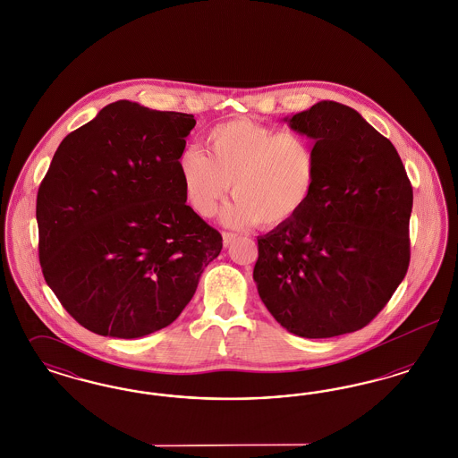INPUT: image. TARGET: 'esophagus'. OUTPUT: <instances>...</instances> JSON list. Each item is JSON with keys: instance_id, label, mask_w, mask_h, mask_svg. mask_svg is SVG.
I'll list each match as a JSON object with an SVG mask.
<instances>
[{"instance_id": "esophagus-1", "label": "esophagus", "mask_w": 458, "mask_h": 458, "mask_svg": "<svg viewBox=\"0 0 458 458\" xmlns=\"http://www.w3.org/2000/svg\"><path fill=\"white\" fill-rule=\"evenodd\" d=\"M235 233H223V243H225V247H228L233 240H235Z\"/></svg>"}]
</instances>
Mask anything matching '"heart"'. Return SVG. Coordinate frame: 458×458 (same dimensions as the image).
I'll return each instance as SVG.
<instances>
[{
	"label": "heart",
	"instance_id": "heart-1",
	"mask_svg": "<svg viewBox=\"0 0 458 458\" xmlns=\"http://www.w3.org/2000/svg\"><path fill=\"white\" fill-rule=\"evenodd\" d=\"M204 148L206 153L183 149L176 159L183 196L202 218L216 215L230 187L237 200L225 209L223 221L232 226L284 225L312 196L318 153L299 131L232 120L208 131Z\"/></svg>",
	"mask_w": 458,
	"mask_h": 458
}]
</instances>
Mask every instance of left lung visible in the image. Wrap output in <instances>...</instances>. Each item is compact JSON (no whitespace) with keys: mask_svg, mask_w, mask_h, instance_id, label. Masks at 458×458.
<instances>
[{"mask_svg":"<svg viewBox=\"0 0 458 458\" xmlns=\"http://www.w3.org/2000/svg\"><path fill=\"white\" fill-rule=\"evenodd\" d=\"M284 122L316 140L318 176L304 208L258 239L254 282L297 336L357 331L405 278L412 185L392 142L350 106L319 101Z\"/></svg>","mask_w":458,"mask_h":458,"instance_id":"8db88e82","label":"left lung"}]
</instances>
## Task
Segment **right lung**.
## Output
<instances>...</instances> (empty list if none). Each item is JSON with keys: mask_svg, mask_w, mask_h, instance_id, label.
Returning <instances> with one entry per match:
<instances>
[{"mask_svg": "<svg viewBox=\"0 0 458 458\" xmlns=\"http://www.w3.org/2000/svg\"><path fill=\"white\" fill-rule=\"evenodd\" d=\"M194 114L116 101L68 133L38 192L44 280L89 331L172 325L223 239L187 206L178 154Z\"/></svg>", "mask_w": 458, "mask_h": 458, "instance_id": "1", "label": "right lung"}]
</instances>
